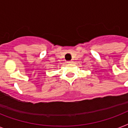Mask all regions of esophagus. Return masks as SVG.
Listing matches in <instances>:
<instances>
[{
	"label": "esophagus",
	"mask_w": 128,
	"mask_h": 128,
	"mask_svg": "<svg viewBox=\"0 0 128 128\" xmlns=\"http://www.w3.org/2000/svg\"><path fill=\"white\" fill-rule=\"evenodd\" d=\"M72 62V61H67V63H68V64H71Z\"/></svg>",
	"instance_id": "esophagus-1"
}]
</instances>
